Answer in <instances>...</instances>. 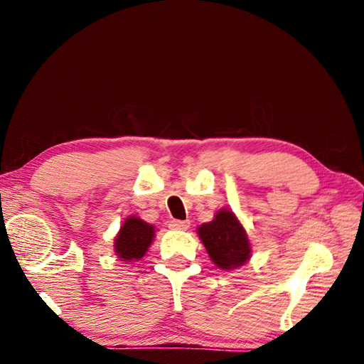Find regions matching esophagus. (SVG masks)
I'll return each instance as SVG.
<instances>
[{
    "instance_id": "1",
    "label": "esophagus",
    "mask_w": 364,
    "mask_h": 364,
    "mask_svg": "<svg viewBox=\"0 0 364 364\" xmlns=\"http://www.w3.org/2000/svg\"><path fill=\"white\" fill-rule=\"evenodd\" d=\"M189 225H191L189 220H171L168 226L175 231H186Z\"/></svg>"
}]
</instances>
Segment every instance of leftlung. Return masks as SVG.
Segmentation results:
<instances>
[{
  "instance_id": "8db88e82",
  "label": "left lung",
  "mask_w": 364,
  "mask_h": 364,
  "mask_svg": "<svg viewBox=\"0 0 364 364\" xmlns=\"http://www.w3.org/2000/svg\"><path fill=\"white\" fill-rule=\"evenodd\" d=\"M197 236L210 260L221 269L241 268L250 260L249 234L230 208H220L212 221L197 228Z\"/></svg>"
}]
</instances>
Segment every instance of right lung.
I'll use <instances>...</instances> for the list:
<instances>
[{
	"mask_svg": "<svg viewBox=\"0 0 364 364\" xmlns=\"http://www.w3.org/2000/svg\"><path fill=\"white\" fill-rule=\"evenodd\" d=\"M156 237V228L151 223H146L139 217L125 218L120 226L119 232L114 239V252L120 258V262L133 263L141 260L149 250L151 244Z\"/></svg>",
	"mask_w": 364,
	"mask_h": 364,
	"instance_id": "1",
	"label": "right lung"
}]
</instances>
